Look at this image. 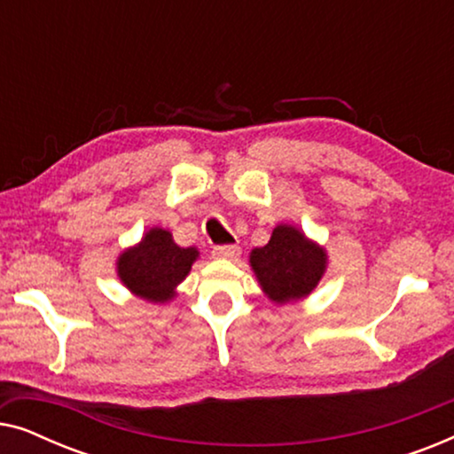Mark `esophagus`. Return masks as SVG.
Here are the masks:
<instances>
[{
    "mask_svg": "<svg viewBox=\"0 0 454 454\" xmlns=\"http://www.w3.org/2000/svg\"><path fill=\"white\" fill-rule=\"evenodd\" d=\"M239 252H241V247L235 246V244H229V246H215V247H213V256H216V258L233 260V258L239 256Z\"/></svg>",
    "mask_w": 454,
    "mask_h": 454,
    "instance_id": "34e87169",
    "label": "esophagus"
}]
</instances>
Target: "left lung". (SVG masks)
I'll use <instances>...</instances> for the list:
<instances>
[{"mask_svg":"<svg viewBox=\"0 0 454 454\" xmlns=\"http://www.w3.org/2000/svg\"><path fill=\"white\" fill-rule=\"evenodd\" d=\"M250 262L266 295L275 303H285L306 297L318 285L326 254L295 227L278 225L269 244L252 252Z\"/></svg>","mask_w":454,"mask_h":454,"instance_id":"left-lung-1","label":"left lung"}]
</instances>
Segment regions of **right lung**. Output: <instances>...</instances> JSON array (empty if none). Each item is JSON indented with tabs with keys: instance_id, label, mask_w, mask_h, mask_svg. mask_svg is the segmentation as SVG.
<instances>
[{
	"instance_id": "right-lung-1",
	"label": "right lung",
	"mask_w": 454,
	"mask_h": 454,
	"mask_svg": "<svg viewBox=\"0 0 454 454\" xmlns=\"http://www.w3.org/2000/svg\"><path fill=\"white\" fill-rule=\"evenodd\" d=\"M198 258L196 247H179L165 229H151L136 247L120 256L117 272L132 294L163 303L184 281Z\"/></svg>"
}]
</instances>
